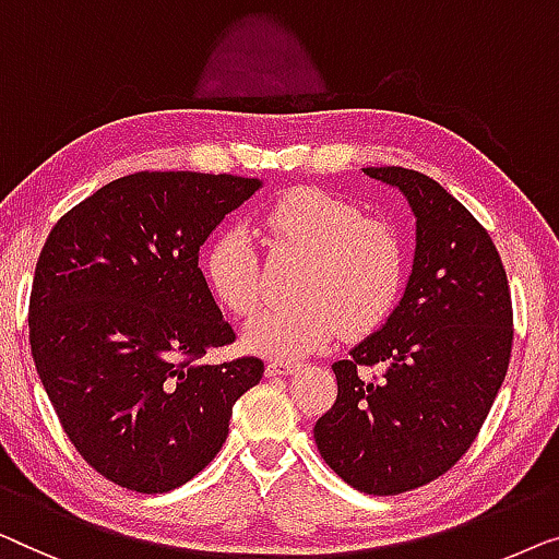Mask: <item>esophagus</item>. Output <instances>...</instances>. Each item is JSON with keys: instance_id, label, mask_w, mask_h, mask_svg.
Here are the masks:
<instances>
[{"instance_id": "esophagus-1", "label": "esophagus", "mask_w": 559, "mask_h": 559, "mask_svg": "<svg viewBox=\"0 0 559 559\" xmlns=\"http://www.w3.org/2000/svg\"><path fill=\"white\" fill-rule=\"evenodd\" d=\"M301 367V361H283V359H276V361H269V367H265V374L269 377H281V374H290L296 372V369Z\"/></svg>"}]
</instances>
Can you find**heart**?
Instances as JSON below:
<instances>
[{
    "label": "heart",
    "mask_w": 559,
    "mask_h": 559,
    "mask_svg": "<svg viewBox=\"0 0 559 559\" xmlns=\"http://www.w3.org/2000/svg\"><path fill=\"white\" fill-rule=\"evenodd\" d=\"M263 230L276 250L304 261L294 273L290 301L271 304L246 326L250 349L301 357L334 334H367L392 311L405 276V250L392 225L361 217L357 204L313 187H298L265 210ZM212 296L235 317L261 301V263L246 227H227L204 253Z\"/></svg>",
    "instance_id": "1"
}]
</instances>
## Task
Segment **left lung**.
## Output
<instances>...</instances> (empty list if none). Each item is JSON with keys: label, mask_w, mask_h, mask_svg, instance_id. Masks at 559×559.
Masks as SVG:
<instances>
[{"label": "left lung", "mask_w": 559, "mask_h": 559, "mask_svg": "<svg viewBox=\"0 0 559 559\" xmlns=\"http://www.w3.org/2000/svg\"><path fill=\"white\" fill-rule=\"evenodd\" d=\"M365 175L411 204L413 273L388 321L332 365L336 400L313 438L349 486L395 497L436 481L474 443L504 382L514 317L497 246L453 194L415 169ZM372 366L380 376L366 374Z\"/></svg>", "instance_id": "8db88e82"}]
</instances>
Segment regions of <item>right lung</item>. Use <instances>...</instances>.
Wrapping results in <instances>:
<instances>
[{"label": "right lung", "mask_w": 559, "mask_h": 559, "mask_svg": "<svg viewBox=\"0 0 559 559\" xmlns=\"http://www.w3.org/2000/svg\"><path fill=\"white\" fill-rule=\"evenodd\" d=\"M261 179L136 171L66 212L29 296V347L70 443L108 481L164 493L200 474L263 361H200L235 342L200 248Z\"/></svg>", "instance_id": "obj_1"}]
</instances>
